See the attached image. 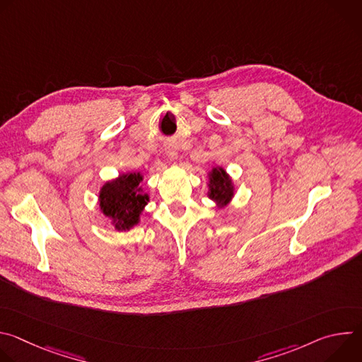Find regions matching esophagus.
<instances>
[{
  "label": "esophagus",
  "mask_w": 362,
  "mask_h": 362,
  "mask_svg": "<svg viewBox=\"0 0 362 362\" xmlns=\"http://www.w3.org/2000/svg\"><path fill=\"white\" fill-rule=\"evenodd\" d=\"M168 154H169V158H170V159H176V156H177V151H176V148H175V147H168Z\"/></svg>",
  "instance_id": "obj_1"
}]
</instances>
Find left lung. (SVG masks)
Returning <instances> with one entry per match:
<instances>
[{
    "label": "left lung",
    "mask_w": 362,
    "mask_h": 362,
    "mask_svg": "<svg viewBox=\"0 0 362 362\" xmlns=\"http://www.w3.org/2000/svg\"><path fill=\"white\" fill-rule=\"evenodd\" d=\"M211 193L209 197L218 202L221 206H225L232 194H233V187L230 183V179L225 173L223 169H214L211 173Z\"/></svg>",
    "instance_id": "left-lung-1"
}]
</instances>
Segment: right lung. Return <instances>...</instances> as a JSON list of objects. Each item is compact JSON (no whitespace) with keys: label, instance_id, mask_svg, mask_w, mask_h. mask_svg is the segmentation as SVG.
Instances as JSON below:
<instances>
[{"label":"right lung","instance_id":"obj_1","mask_svg":"<svg viewBox=\"0 0 362 362\" xmlns=\"http://www.w3.org/2000/svg\"><path fill=\"white\" fill-rule=\"evenodd\" d=\"M140 173L123 175L109 182L100 192V206L106 216L116 222V229L126 230L139 222V216L147 204L148 196L143 194L139 183Z\"/></svg>","mask_w":362,"mask_h":362}]
</instances>
